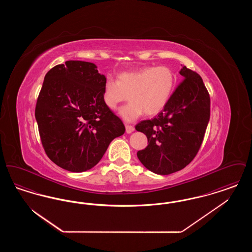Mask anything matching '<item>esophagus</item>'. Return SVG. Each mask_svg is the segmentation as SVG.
<instances>
[{
	"label": "esophagus",
	"instance_id": "esophagus-1",
	"mask_svg": "<svg viewBox=\"0 0 252 252\" xmlns=\"http://www.w3.org/2000/svg\"><path fill=\"white\" fill-rule=\"evenodd\" d=\"M134 126H130V125H126V133H131V132L134 131Z\"/></svg>",
	"mask_w": 252,
	"mask_h": 252
}]
</instances>
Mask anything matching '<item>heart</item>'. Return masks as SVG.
Listing matches in <instances>:
<instances>
[{"instance_id":"heart-1","label":"heart","mask_w":252,"mask_h":252,"mask_svg":"<svg viewBox=\"0 0 252 252\" xmlns=\"http://www.w3.org/2000/svg\"><path fill=\"white\" fill-rule=\"evenodd\" d=\"M176 82L175 73L164 65L145 66L138 70L122 72L116 81L108 78L103 87L104 104L110 109L127 99L130 102L120 108L119 114L126 122L160 112L171 97Z\"/></svg>"}]
</instances>
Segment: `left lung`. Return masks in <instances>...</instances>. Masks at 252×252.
<instances>
[{
  "label": "left lung",
  "mask_w": 252,
  "mask_h": 252,
  "mask_svg": "<svg viewBox=\"0 0 252 252\" xmlns=\"http://www.w3.org/2000/svg\"><path fill=\"white\" fill-rule=\"evenodd\" d=\"M184 77L158 115L141 121L135 128L147 137L148 145L137 156L145 167L169 175L186 167L203 142L211 114V99L201 76L181 68Z\"/></svg>",
  "instance_id": "left-lung-1"
}]
</instances>
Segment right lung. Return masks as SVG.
Returning a JSON list of instances; mask_svg holds the SVG:
<instances>
[{"mask_svg":"<svg viewBox=\"0 0 252 252\" xmlns=\"http://www.w3.org/2000/svg\"><path fill=\"white\" fill-rule=\"evenodd\" d=\"M106 77L94 63L69 60L49 71L35 116L49 158L71 172L95 166L125 126L103 101Z\"/></svg>","mask_w":252,"mask_h":252,"instance_id":"right-lung-1","label":"right lung"}]
</instances>
